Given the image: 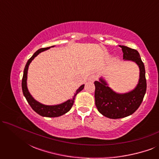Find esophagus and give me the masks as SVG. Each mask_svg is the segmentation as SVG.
Returning <instances> with one entry per match:
<instances>
[{"label": "esophagus", "instance_id": "1", "mask_svg": "<svg viewBox=\"0 0 159 159\" xmlns=\"http://www.w3.org/2000/svg\"><path fill=\"white\" fill-rule=\"evenodd\" d=\"M96 80H97V76L95 75H91L88 78V81L89 82H92L95 81Z\"/></svg>", "mask_w": 159, "mask_h": 159}]
</instances>
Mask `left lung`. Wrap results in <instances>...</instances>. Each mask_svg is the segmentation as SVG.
<instances>
[{
    "label": "left lung",
    "instance_id": "1",
    "mask_svg": "<svg viewBox=\"0 0 159 159\" xmlns=\"http://www.w3.org/2000/svg\"><path fill=\"white\" fill-rule=\"evenodd\" d=\"M123 52V59L135 63L140 69L138 83L133 90L125 93H118L112 90L103 77L95 81V106L104 116L121 119L133 114L142 103L146 92V79L143 62L138 51L125 45H119Z\"/></svg>",
    "mask_w": 159,
    "mask_h": 159
}]
</instances>
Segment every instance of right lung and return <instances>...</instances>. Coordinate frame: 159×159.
<instances>
[{
    "instance_id": "add662e5",
    "label": "right lung",
    "mask_w": 159,
    "mask_h": 159,
    "mask_svg": "<svg viewBox=\"0 0 159 159\" xmlns=\"http://www.w3.org/2000/svg\"><path fill=\"white\" fill-rule=\"evenodd\" d=\"M51 47H54V45ZM51 47L44 48H40L38 50V51L32 55V57L28 60L27 64H26V66L25 67V70H24L22 82H21V88H22L23 94L25 95V98L27 99L28 103L30 104V106H31L32 109H33L37 114H38L39 115H40V116H42L45 117H58L65 114L71 109L74 104V101H75L76 95H77L78 93H80V91L83 90L84 84H82V85L80 86V88L77 89L72 98L67 100L66 101H65L62 103L58 104V105H44V104L41 103L40 102L37 101L32 96V95L30 94L29 90H28L27 84L28 68H29V66L30 63L32 62V61L33 60L39 53H40L41 52L46 51V50H48Z\"/></svg>"
}]
</instances>
